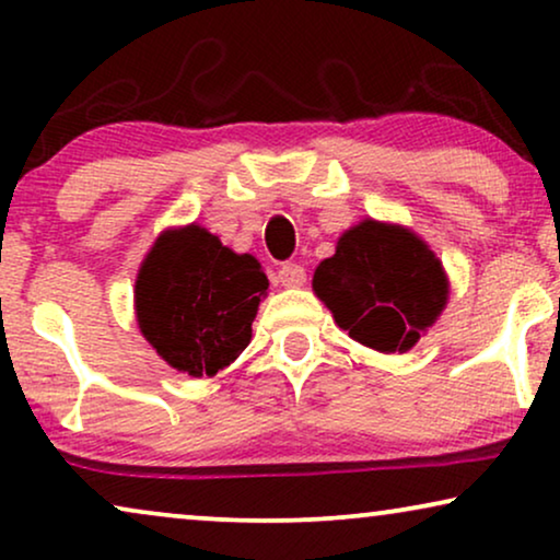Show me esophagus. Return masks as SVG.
Masks as SVG:
<instances>
[{
  "label": "esophagus",
  "instance_id": "34e87169",
  "mask_svg": "<svg viewBox=\"0 0 560 560\" xmlns=\"http://www.w3.org/2000/svg\"><path fill=\"white\" fill-rule=\"evenodd\" d=\"M278 280L285 288H301L305 282V270L301 265H282L278 272Z\"/></svg>",
  "mask_w": 560,
  "mask_h": 560
}]
</instances>
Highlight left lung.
Instances as JSON below:
<instances>
[{"label": "left lung", "mask_w": 560, "mask_h": 560, "mask_svg": "<svg viewBox=\"0 0 560 560\" xmlns=\"http://www.w3.org/2000/svg\"><path fill=\"white\" fill-rule=\"evenodd\" d=\"M448 275L435 252L402 224L362 219L313 272L336 326L382 354H405L448 303Z\"/></svg>", "instance_id": "1"}]
</instances>
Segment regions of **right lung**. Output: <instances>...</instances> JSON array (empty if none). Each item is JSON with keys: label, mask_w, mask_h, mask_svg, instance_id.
I'll return each mask as SVG.
<instances>
[{"label": "right lung", "mask_w": 560, "mask_h": 560, "mask_svg": "<svg viewBox=\"0 0 560 560\" xmlns=\"http://www.w3.org/2000/svg\"><path fill=\"white\" fill-rule=\"evenodd\" d=\"M267 288L257 257L236 255L196 221L171 226L137 270V326L173 370L213 377L247 349Z\"/></svg>", "instance_id": "1"}]
</instances>
